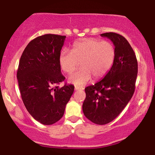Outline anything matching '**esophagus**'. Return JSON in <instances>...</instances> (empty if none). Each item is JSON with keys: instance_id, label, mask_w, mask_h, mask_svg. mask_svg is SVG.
<instances>
[{"instance_id": "obj_1", "label": "esophagus", "mask_w": 155, "mask_h": 155, "mask_svg": "<svg viewBox=\"0 0 155 155\" xmlns=\"http://www.w3.org/2000/svg\"><path fill=\"white\" fill-rule=\"evenodd\" d=\"M75 91H80V90H83V88H81V87H79V86H75Z\"/></svg>"}]
</instances>
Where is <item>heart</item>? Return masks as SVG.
<instances>
[{"instance_id": "heart-1", "label": "heart", "mask_w": 155, "mask_h": 155, "mask_svg": "<svg viewBox=\"0 0 155 155\" xmlns=\"http://www.w3.org/2000/svg\"><path fill=\"white\" fill-rule=\"evenodd\" d=\"M117 52L109 41L88 38L76 41L71 53L62 50L58 58L59 66L66 74H71L80 62L81 69L69 76L68 81L75 86H84L91 80L104 77L114 64Z\"/></svg>"}]
</instances>
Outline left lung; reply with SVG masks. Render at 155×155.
<instances>
[{"mask_svg": "<svg viewBox=\"0 0 155 155\" xmlns=\"http://www.w3.org/2000/svg\"><path fill=\"white\" fill-rule=\"evenodd\" d=\"M101 36L114 43L116 59L105 77L85 88L86 96L82 107L87 119L104 125L114 120L131 99L136 88L138 61L129 43L121 35L109 32Z\"/></svg>", "mask_w": 155, "mask_h": 155, "instance_id": "obj_1", "label": "left lung"}]
</instances>
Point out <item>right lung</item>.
<instances>
[{"label": "right lung", "instance_id": "add662e5", "mask_svg": "<svg viewBox=\"0 0 155 155\" xmlns=\"http://www.w3.org/2000/svg\"><path fill=\"white\" fill-rule=\"evenodd\" d=\"M65 38L50 34L36 37L19 60L17 78L21 99L29 114L44 125L62 118L74 91L72 84L58 86L65 79L58 62Z\"/></svg>", "mask_w": 155, "mask_h": 155}]
</instances>
